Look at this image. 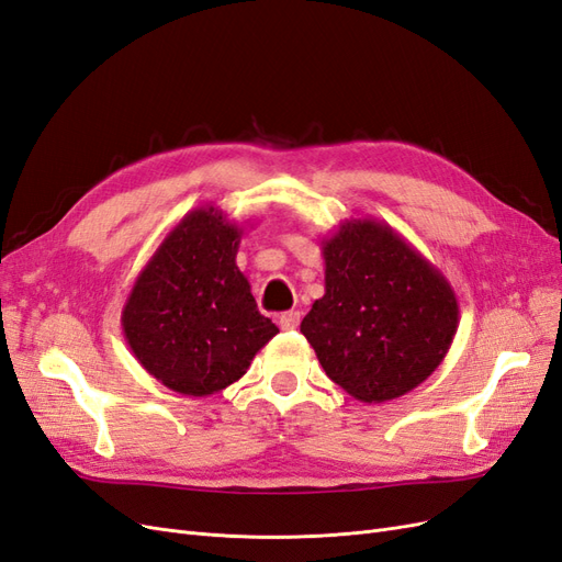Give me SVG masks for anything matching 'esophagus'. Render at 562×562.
I'll use <instances>...</instances> for the list:
<instances>
[{
  "mask_svg": "<svg viewBox=\"0 0 562 562\" xmlns=\"http://www.w3.org/2000/svg\"><path fill=\"white\" fill-rule=\"evenodd\" d=\"M279 326L283 330H295L300 326V312H285L279 316Z\"/></svg>",
  "mask_w": 562,
  "mask_h": 562,
  "instance_id": "obj_1",
  "label": "esophagus"
}]
</instances>
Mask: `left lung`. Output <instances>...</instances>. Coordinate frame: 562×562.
<instances>
[{
	"mask_svg": "<svg viewBox=\"0 0 562 562\" xmlns=\"http://www.w3.org/2000/svg\"><path fill=\"white\" fill-rule=\"evenodd\" d=\"M326 293L302 318L326 375L349 396L384 403L446 359L459 326L452 285L386 223L345 220L321 241Z\"/></svg>",
	"mask_w": 562,
	"mask_h": 562,
	"instance_id": "left-lung-1",
	"label": "left lung"
}]
</instances>
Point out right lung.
Segmentation results:
<instances>
[{
    "mask_svg": "<svg viewBox=\"0 0 562 562\" xmlns=\"http://www.w3.org/2000/svg\"><path fill=\"white\" fill-rule=\"evenodd\" d=\"M244 227L215 206L187 213L135 279L122 312L138 363L182 396H211L246 375L279 328L236 267Z\"/></svg>",
    "mask_w": 562,
    "mask_h": 562,
    "instance_id": "add662e5",
    "label": "right lung"
}]
</instances>
